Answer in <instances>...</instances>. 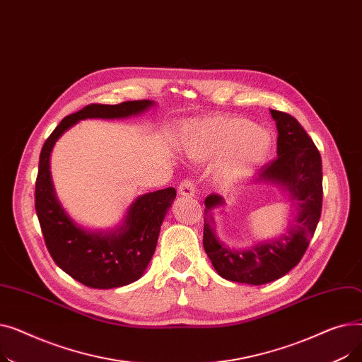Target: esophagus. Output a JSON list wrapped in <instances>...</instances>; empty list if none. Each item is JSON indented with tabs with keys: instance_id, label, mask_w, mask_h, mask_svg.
I'll use <instances>...</instances> for the list:
<instances>
[{
	"instance_id": "esophagus-1",
	"label": "esophagus",
	"mask_w": 362,
	"mask_h": 362,
	"mask_svg": "<svg viewBox=\"0 0 362 362\" xmlns=\"http://www.w3.org/2000/svg\"><path fill=\"white\" fill-rule=\"evenodd\" d=\"M179 195L182 197H195V185L192 180H183L179 186Z\"/></svg>"
}]
</instances>
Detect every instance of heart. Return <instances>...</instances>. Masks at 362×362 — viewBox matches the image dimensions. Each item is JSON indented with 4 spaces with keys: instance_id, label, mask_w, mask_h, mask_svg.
I'll return each instance as SVG.
<instances>
[{
    "instance_id": "heart-1",
    "label": "heart",
    "mask_w": 362,
    "mask_h": 362,
    "mask_svg": "<svg viewBox=\"0 0 362 362\" xmlns=\"http://www.w3.org/2000/svg\"><path fill=\"white\" fill-rule=\"evenodd\" d=\"M180 144L187 157L208 163L221 158L214 180L233 186L269 160L273 149L270 133L242 117L213 116L187 120L180 127Z\"/></svg>"
}]
</instances>
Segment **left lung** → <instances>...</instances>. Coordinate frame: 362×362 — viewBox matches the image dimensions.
Instances as JSON below:
<instances>
[{"label": "left lung", "instance_id": "obj_1", "mask_svg": "<svg viewBox=\"0 0 362 362\" xmlns=\"http://www.w3.org/2000/svg\"><path fill=\"white\" fill-rule=\"evenodd\" d=\"M277 126V158L265 164L255 183L276 185L288 195L292 218L288 232L248 248H235L217 238L213 210L226 205L221 195L205 198L204 250L216 272L226 280L265 284L296 267L314 236L321 216V156L308 133L288 112L270 110Z\"/></svg>", "mask_w": 362, "mask_h": 362}]
</instances>
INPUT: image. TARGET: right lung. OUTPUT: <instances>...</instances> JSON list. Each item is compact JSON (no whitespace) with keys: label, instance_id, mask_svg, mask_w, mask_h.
Listing matches in <instances>:
<instances>
[{"label":"right lung","instance_id":"obj_1","mask_svg":"<svg viewBox=\"0 0 362 362\" xmlns=\"http://www.w3.org/2000/svg\"><path fill=\"white\" fill-rule=\"evenodd\" d=\"M156 103L126 101L117 105L90 104L64 117L45 141L35 183V210L47 248L59 267L93 289L120 288L141 279L156 252L161 224L176 198L175 187L138 197L123 220L110 230H89L76 223L55 195L49 157L55 142L76 123L86 119H127Z\"/></svg>","mask_w":362,"mask_h":362}]
</instances>
